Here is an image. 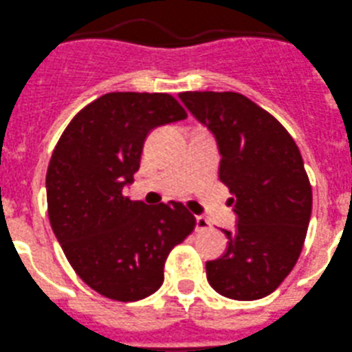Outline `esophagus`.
Listing matches in <instances>:
<instances>
[{
	"instance_id": "34e87169",
	"label": "esophagus",
	"mask_w": 352,
	"mask_h": 352,
	"mask_svg": "<svg viewBox=\"0 0 352 352\" xmlns=\"http://www.w3.org/2000/svg\"><path fill=\"white\" fill-rule=\"evenodd\" d=\"M195 223H197V226H195L197 232H202V230L210 228V223L206 219V217H202V216H197Z\"/></svg>"
}]
</instances>
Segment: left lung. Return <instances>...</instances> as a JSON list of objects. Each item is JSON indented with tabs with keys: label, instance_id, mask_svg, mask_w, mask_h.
<instances>
[{
	"label": "left lung",
	"instance_id": "1",
	"mask_svg": "<svg viewBox=\"0 0 352 352\" xmlns=\"http://www.w3.org/2000/svg\"><path fill=\"white\" fill-rule=\"evenodd\" d=\"M186 109L216 136L219 179L239 223L228 249L207 261L210 287L235 300L270 296L302 250L313 192L292 136L270 112L235 91H185Z\"/></svg>",
	"mask_w": 352,
	"mask_h": 352
}]
</instances>
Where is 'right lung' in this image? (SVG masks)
Segmentation results:
<instances>
[{"label": "right lung", "instance_id": "1", "mask_svg": "<svg viewBox=\"0 0 352 352\" xmlns=\"http://www.w3.org/2000/svg\"><path fill=\"white\" fill-rule=\"evenodd\" d=\"M186 116L167 93H107L74 116L53 150L50 224L79 278L107 299L152 296L169 252L195 228L182 202L146 206L122 193L148 133Z\"/></svg>", "mask_w": 352, "mask_h": 352}]
</instances>
